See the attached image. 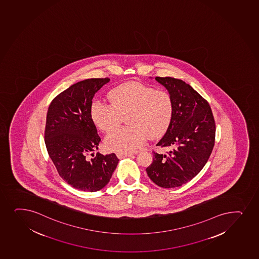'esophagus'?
<instances>
[{
    "label": "esophagus",
    "instance_id": "obj_1",
    "mask_svg": "<svg viewBox=\"0 0 259 259\" xmlns=\"http://www.w3.org/2000/svg\"><path fill=\"white\" fill-rule=\"evenodd\" d=\"M132 153H117V157L119 158H122V157H131Z\"/></svg>",
    "mask_w": 259,
    "mask_h": 259
}]
</instances>
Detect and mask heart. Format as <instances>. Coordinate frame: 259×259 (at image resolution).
Returning <instances> with one entry per match:
<instances>
[{"mask_svg":"<svg viewBox=\"0 0 259 259\" xmlns=\"http://www.w3.org/2000/svg\"><path fill=\"white\" fill-rule=\"evenodd\" d=\"M110 104L94 101L90 117L100 130L108 133L125 118L128 126L112 132L104 146L109 151L129 153L144 145L146 138L158 139L168 131L174 115V103L168 92L138 81L113 88L108 94Z\"/></svg>","mask_w":259,"mask_h":259,"instance_id":"obj_1","label":"heart"}]
</instances>
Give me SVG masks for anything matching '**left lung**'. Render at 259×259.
Segmentation results:
<instances>
[{
	"instance_id": "8db88e82",
	"label": "left lung",
	"mask_w": 259,
	"mask_h": 259,
	"mask_svg": "<svg viewBox=\"0 0 259 259\" xmlns=\"http://www.w3.org/2000/svg\"><path fill=\"white\" fill-rule=\"evenodd\" d=\"M155 79L171 96L174 115L156 145L169 151H153L146 172L157 186L177 188L195 178L207 162L214 146L215 121L208 102L190 85L169 76Z\"/></svg>"
}]
</instances>
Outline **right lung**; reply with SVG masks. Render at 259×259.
I'll return each mask as SVG.
<instances>
[{
	"label": "right lung",
	"mask_w": 259,
	"mask_h": 259,
	"mask_svg": "<svg viewBox=\"0 0 259 259\" xmlns=\"http://www.w3.org/2000/svg\"><path fill=\"white\" fill-rule=\"evenodd\" d=\"M109 81L106 77L78 81L56 96L47 111L45 143L48 154L59 176L82 191L104 188L119 162L114 153H93L101 138L90 117V106L96 92Z\"/></svg>",
	"instance_id": "right-lung-1"
}]
</instances>
